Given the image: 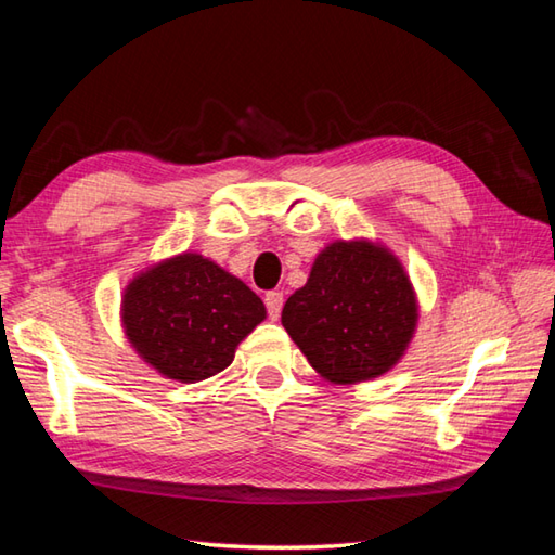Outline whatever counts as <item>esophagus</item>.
<instances>
[{
	"mask_svg": "<svg viewBox=\"0 0 555 555\" xmlns=\"http://www.w3.org/2000/svg\"><path fill=\"white\" fill-rule=\"evenodd\" d=\"M264 306H267L269 318L276 320L281 315V308H284V294H281V291H269L264 296Z\"/></svg>",
	"mask_w": 555,
	"mask_h": 555,
	"instance_id": "obj_1",
	"label": "esophagus"
}]
</instances>
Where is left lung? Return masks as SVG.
Segmentation results:
<instances>
[{
	"instance_id": "1",
	"label": "left lung",
	"mask_w": 555,
	"mask_h": 555,
	"mask_svg": "<svg viewBox=\"0 0 555 555\" xmlns=\"http://www.w3.org/2000/svg\"><path fill=\"white\" fill-rule=\"evenodd\" d=\"M281 325L322 378L349 386L383 376L402 359L417 327V296L388 247L337 240L286 300Z\"/></svg>"
}]
</instances>
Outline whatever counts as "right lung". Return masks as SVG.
I'll use <instances>...</instances> for the list:
<instances>
[{"label": "right lung", "mask_w": 555, "mask_h": 555, "mask_svg": "<svg viewBox=\"0 0 555 555\" xmlns=\"http://www.w3.org/2000/svg\"><path fill=\"white\" fill-rule=\"evenodd\" d=\"M264 318L255 291L196 251L140 271L120 300L130 347L157 374L179 383L228 369L240 341Z\"/></svg>", "instance_id": "1"}]
</instances>
